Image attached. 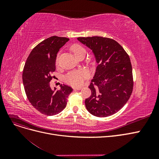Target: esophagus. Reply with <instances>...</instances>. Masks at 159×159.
<instances>
[{"mask_svg": "<svg viewBox=\"0 0 159 159\" xmlns=\"http://www.w3.org/2000/svg\"><path fill=\"white\" fill-rule=\"evenodd\" d=\"M81 89V87H74V90H80Z\"/></svg>", "mask_w": 159, "mask_h": 159, "instance_id": "obj_1", "label": "esophagus"}]
</instances>
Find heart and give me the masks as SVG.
<instances>
[{"label": "heart", "mask_w": 159, "mask_h": 159, "mask_svg": "<svg viewBox=\"0 0 159 159\" xmlns=\"http://www.w3.org/2000/svg\"><path fill=\"white\" fill-rule=\"evenodd\" d=\"M71 51L74 52V55L78 57L83 53H85V50L81 45L75 44L71 47ZM89 74L88 71L85 70H75L72 71L68 74H67L65 80L67 83L73 85V86H79L84 83L85 79L88 77Z\"/></svg>", "instance_id": "b5f03b06"}]
</instances>
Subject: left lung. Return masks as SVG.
I'll return each instance as SVG.
<instances>
[{
  "label": "left lung",
  "mask_w": 159,
  "mask_h": 159,
  "mask_svg": "<svg viewBox=\"0 0 159 159\" xmlns=\"http://www.w3.org/2000/svg\"><path fill=\"white\" fill-rule=\"evenodd\" d=\"M78 40L92 50L98 66L85 101L88 111L105 117L118 112L126 104L133 88L129 56L117 42L101 36L79 37Z\"/></svg>",
  "instance_id": "1"
}]
</instances>
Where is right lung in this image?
I'll use <instances>...</instances> for the list:
<instances>
[{"label":"right lung","mask_w":159,"mask_h":159,"mask_svg":"<svg viewBox=\"0 0 159 159\" xmlns=\"http://www.w3.org/2000/svg\"><path fill=\"white\" fill-rule=\"evenodd\" d=\"M69 38L51 36L39 43L31 51L24 67L23 85L28 99L32 106L48 116L60 113L67 104V98L73 91L68 85H60L53 89L50 81L56 70L57 52Z\"/></svg>","instance_id":"1"}]
</instances>
